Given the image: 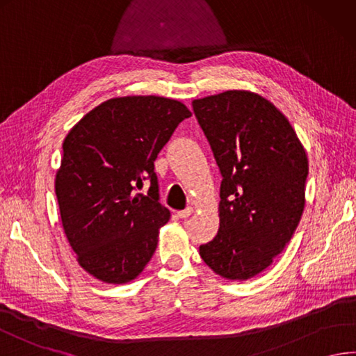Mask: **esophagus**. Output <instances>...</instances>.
<instances>
[{"label":"esophagus","instance_id":"34e87169","mask_svg":"<svg viewBox=\"0 0 356 356\" xmlns=\"http://www.w3.org/2000/svg\"><path fill=\"white\" fill-rule=\"evenodd\" d=\"M193 213V209L192 207H187V209H184V211H179L178 212V217L179 218H187V217H191Z\"/></svg>","mask_w":356,"mask_h":356}]
</instances>
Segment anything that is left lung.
<instances>
[{
	"label": "left lung",
	"mask_w": 356,
	"mask_h": 356,
	"mask_svg": "<svg viewBox=\"0 0 356 356\" xmlns=\"http://www.w3.org/2000/svg\"><path fill=\"white\" fill-rule=\"evenodd\" d=\"M192 105L223 175L218 232L200 256L220 277L252 279L284 251L302 217L305 149L288 119L257 92L227 90Z\"/></svg>",
	"instance_id": "obj_1"
}]
</instances>
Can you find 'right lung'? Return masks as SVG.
I'll return each instance as SVG.
<instances>
[{
    "label": "right lung",
    "instance_id": "add662e5",
    "mask_svg": "<svg viewBox=\"0 0 356 356\" xmlns=\"http://www.w3.org/2000/svg\"><path fill=\"white\" fill-rule=\"evenodd\" d=\"M189 116L175 99L113 97L66 135L56 173L60 218L79 265L100 282H131L155 252L170 211L158 201L153 163ZM145 177L151 189L143 196L136 187Z\"/></svg>",
    "mask_w": 356,
    "mask_h": 356
}]
</instances>
